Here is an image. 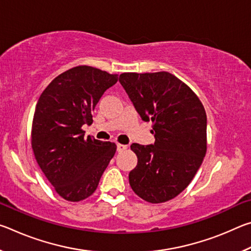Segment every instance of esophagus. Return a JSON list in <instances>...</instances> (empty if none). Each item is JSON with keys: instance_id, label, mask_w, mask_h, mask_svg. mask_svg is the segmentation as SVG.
<instances>
[{"instance_id": "obj_1", "label": "esophagus", "mask_w": 251, "mask_h": 251, "mask_svg": "<svg viewBox=\"0 0 251 251\" xmlns=\"http://www.w3.org/2000/svg\"><path fill=\"white\" fill-rule=\"evenodd\" d=\"M127 150V146L126 145H123V144H117V151L118 152H122Z\"/></svg>"}]
</instances>
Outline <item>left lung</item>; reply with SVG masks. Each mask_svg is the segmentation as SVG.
Wrapping results in <instances>:
<instances>
[{
	"mask_svg": "<svg viewBox=\"0 0 251 251\" xmlns=\"http://www.w3.org/2000/svg\"><path fill=\"white\" fill-rule=\"evenodd\" d=\"M120 82L142 120L152 123L154 145L131 144L137 165L129 185L151 203L171 201L190 184L207 151V116L188 85L168 72L123 73Z\"/></svg>",
	"mask_w": 251,
	"mask_h": 251,
	"instance_id": "1",
	"label": "left lung"
}]
</instances>
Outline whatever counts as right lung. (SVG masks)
Here are the masks:
<instances>
[{
    "label": "right lung",
    "mask_w": 251,
    "mask_h": 251,
    "mask_svg": "<svg viewBox=\"0 0 251 251\" xmlns=\"http://www.w3.org/2000/svg\"><path fill=\"white\" fill-rule=\"evenodd\" d=\"M117 80V74L76 66L55 77L37 101L32 150L45 177L65 201L90 197L115 155V143L85 138L82 126L92 124L96 104Z\"/></svg>",
    "instance_id": "1"
}]
</instances>
